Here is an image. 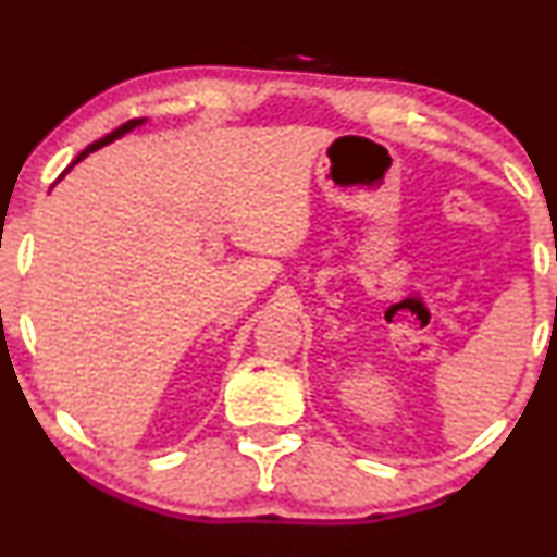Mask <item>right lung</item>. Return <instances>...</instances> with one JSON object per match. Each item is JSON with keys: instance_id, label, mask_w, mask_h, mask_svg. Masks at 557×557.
Masks as SVG:
<instances>
[{"instance_id": "obj_1", "label": "right lung", "mask_w": 557, "mask_h": 557, "mask_svg": "<svg viewBox=\"0 0 557 557\" xmlns=\"http://www.w3.org/2000/svg\"><path fill=\"white\" fill-rule=\"evenodd\" d=\"M145 122H147V119H132V122H126V124H122V126H119V129H113L111 134H106V137H103V139H98V143L87 145V147H85V150H83V152H79V156H77L75 160H72V165H77V163H79V160H83V158H87V156H90V152H96V150H98V147H103V145H109V143H113V139L124 137V134H126V132L137 129V126H143ZM72 165H70V169H72ZM70 169H66V171H70ZM66 171H64V173H66ZM64 173H62V176H64Z\"/></svg>"}]
</instances>
